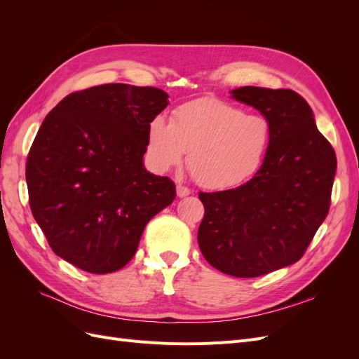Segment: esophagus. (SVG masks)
<instances>
[{"instance_id": "obj_1", "label": "esophagus", "mask_w": 359, "mask_h": 359, "mask_svg": "<svg viewBox=\"0 0 359 359\" xmlns=\"http://www.w3.org/2000/svg\"><path fill=\"white\" fill-rule=\"evenodd\" d=\"M190 193H191L190 189L186 187V186H182V184H178V186H177V194L180 198H186V196H189Z\"/></svg>"}]
</instances>
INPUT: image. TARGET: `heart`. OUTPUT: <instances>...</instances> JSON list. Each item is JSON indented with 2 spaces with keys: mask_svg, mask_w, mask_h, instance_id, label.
<instances>
[{
  "mask_svg": "<svg viewBox=\"0 0 359 359\" xmlns=\"http://www.w3.org/2000/svg\"><path fill=\"white\" fill-rule=\"evenodd\" d=\"M273 127L269 119L220 99L184 103L170 123L156 116L149 124L148 156L158 170L181 163L199 186L226 190L241 186L256 175L268 156Z\"/></svg>",
  "mask_w": 359,
  "mask_h": 359,
  "instance_id": "b5f03b06",
  "label": "heart"
}]
</instances>
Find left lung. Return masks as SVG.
Segmentation results:
<instances>
[{
  "label": "left lung",
  "mask_w": 359,
  "mask_h": 359,
  "mask_svg": "<svg viewBox=\"0 0 359 359\" xmlns=\"http://www.w3.org/2000/svg\"><path fill=\"white\" fill-rule=\"evenodd\" d=\"M232 97L266 116L273 137L252 180L199 193L205 215L198 243L211 266L250 278L295 264L306 253L330 211L337 158L298 93L243 86Z\"/></svg>",
  "instance_id": "left-lung-1"
}]
</instances>
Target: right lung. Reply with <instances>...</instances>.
<instances>
[{
    "label": "right lung",
    "mask_w": 359,
    "mask_h": 359,
    "mask_svg": "<svg viewBox=\"0 0 359 359\" xmlns=\"http://www.w3.org/2000/svg\"><path fill=\"white\" fill-rule=\"evenodd\" d=\"M154 86L106 83L48 114L25 168L29 208L57 256L91 274L126 266L175 184L145 170L149 124L168 106Z\"/></svg>",
    "instance_id": "1"
}]
</instances>
